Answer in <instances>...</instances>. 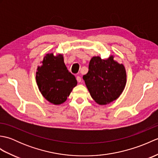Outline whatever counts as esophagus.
Instances as JSON below:
<instances>
[{"mask_svg":"<svg viewBox=\"0 0 158 158\" xmlns=\"http://www.w3.org/2000/svg\"><path fill=\"white\" fill-rule=\"evenodd\" d=\"M77 82H78V83L81 82V77L77 76Z\"/></svg>","mask_w":158,"mask_h":158,"instance_id":"1","label":"esophagus"}]
</instances>
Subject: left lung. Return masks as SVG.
I'll return each instance as SVG.
<instances>
[{
    "label": "left lung",
    "instance_id": "left-lung-1",
    "mask_svg": "<svg viewBox=\"0 0 158 158\" xmlns=\"http://www.w3.org/2000/svg\"><path fill=\"white\" fill-rule=\"evenodd\" d=\"M110 56L102 60L94 56L89 64V70L83 79L92 98L104 105L119 98L126 84L125 67Z\"/></svg>",
    "mask_w": 158,
    "mask_h": 158
}]
</instances>
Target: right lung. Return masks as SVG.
Here are the masks:
<instances>
[{
    "mask_svg": "<svg viewBox=\"0 0 158 158\" xmlns=\"http://www.w3.org/2000/svg\"><path fill=\"white\" fill-rule=\"evenodd\" d=\"M41 62L36 73L39 91L49 102L62 104L77 84L75 77L67 69L62 54L55 56L53 53H48Z\"/></svg>",
    "mask_w": 158,
    "mask_h": 158,
    "instance_id": "right-lung-1",
    "label": "right lung"
}]
</instances>
